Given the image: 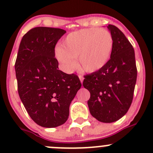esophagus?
Wrapping results in <instances>:
<instances>
[{
    "label": "esophagus",
    "mask_w": 153,
    "mask_h": 153,
    "mask_svg": "<svg viewBox=\"0 0 153 153\" xmlns=\"http://www.w3.org/2000/svg\"><path fill=\"white\" fill-rule=\"evenodd\" d=\"M78 77H79V79H80V82H81V83H82V81H83L84 78H83V77L82 76V75H78Z\"/></svg>",
    "instance_id": "esophagus-1"
}]
</instances>
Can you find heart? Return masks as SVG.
I'll return each instance as SVG.
<instances>
[{"label":"heart","instance_id":"1","mask_svg":"<svg viewBox=\"0 0 153 153\" xmlns=\"http://www.w3.org/2000/svg\"><path fill=\"white\" fill-rule=\"evenodd\" d=\"M114 39L109 31L99 28H88L70 33L62 47L55 49V57L66 71L79 66L82 71L94 73L103 69L109 61Z\"/></svg>","mask_w":153,"mask_h":153}]
</instances>
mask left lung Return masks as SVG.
<instances>
[{
    "mask_svg": "<svg viewBox=\"0 0 153 153\" xmlns=\"http://www.w3.org/2000/svg\"><path fill=\"white\" fill-rule=\"evenodd\" d=\"M107 27L114 39L111 58L101 71L84 76L82 85L91 94L88 101L91 114L99 122L111 123L129 110L137 71L132 45L117 26Z\"/></svg>",
    "mask_w": 153,
    "mask_h": 153,
    "instance_id": "8db88e82",
    "label": "left lung"
}]
</instances>
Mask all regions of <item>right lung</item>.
Returning <instances> with one entry per match:
<instances>
[{"instance_id": "right-lung-1", "label": "right lung", "mask_w": 153, "mask_h": 153, "mask_svg": "<svg viewBox=\"0 0 153 153\" xmlns=\"http://www.w3.org/2000/svg\"><path fill=\"white\" fill-rule=\"evenodd\" d=\"M66 33L62 29L35 27L23 36L15 63L18 92L35 123L43 127L62 125L81 87L78 77L58 70L54 47Z\"/></svg>"}]
</instances>
